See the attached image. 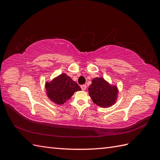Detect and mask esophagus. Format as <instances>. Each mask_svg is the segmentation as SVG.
I'll use <instances>...</instances> for the list:
<instances>
[{
    "instance_id": "obj_1",
    "label": "esophagus",
    "mask_w": 160,
    "mask_h": 160,
    "mask_svg": "<svg viewBox=\"0 0 160 160\" xmlns=\"http://www.w3.org/2000/svg\"><path fill=\"white\" fill-rule=\"evenodd\" d=\"M81 88L82 90L85 91L87 89V85H81Z\"/></svg>"
}]
</instances>
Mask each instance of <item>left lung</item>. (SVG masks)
<instances>
[{"label": "left lung", "instance_id": "obj_1", "mask_svg": "<svg viewBox=\"0 0 160 160\" xmlns=\"http://www.w3.org/2000/svg\"><path fill=\"white\" fill-rule=\"evenodd\" d=\"M88 90L93 103L101 108H108L113 105L118 98L117 87L110 85L103 77H96L92 80Z\"/></svg>", "mask_w": 160, "mask_h": 160}]
</instances>
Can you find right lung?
I'll use <instances>...</instances> for the list:
<instances>
[{"mask_svg":"<svg viewBox=\"0 0 160 160\" xmlns=\"http://www.w3.org/2000/svg\"><path fill=\"white\" fill-rule=\"evenodd\" d=\"M47 95L52 102L62 105L70 99L75 91L81 89L75 81L65 73H62L45 84Z\"/></svg>","mask_w":160,"mask_h":160,"instance_id":"add662e5","label":"right lung"}]
</instances>
